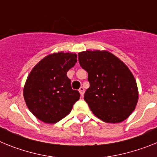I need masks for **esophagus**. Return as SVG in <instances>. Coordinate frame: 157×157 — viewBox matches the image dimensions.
I'll use <instances>...</instances> for the list:
<instances>
[{"instance_id":"34e87169","label":"esophagus","mask_w":157,"mask_h":157,"mask_svg":"<svg viewBox=\"0 0 157 157\" xmlns=\"http://www.w3.org/2000/svg\"><path fill=\"white\" fill-rule=\"evenodd\" d=\"M79 92H80V95H81V96H83L84 94V88H83V87H80V88H79Z\"/></svg>"}]
</instances>
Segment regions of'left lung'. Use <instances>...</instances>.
<instances>
[{"label":"left lung","mask_w":157,"mask_h":157,"mask_svg":"<svg viewBox=\"0 0 157 157\" xmlns=\"http://www.w3.org/2000/svg\"><path fill=\"white\" fill-rule=\"evenodd\" d=\"M78 59L88 72L90 87L84 100L92 113L105 122L118 123L126 119L138 100L137 83L127 66L106 50L80 52Z\"/></svg>","instance_id":"8db88e82"}]
</instances>
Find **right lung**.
I'll return each mask as SVG.
<instances>
[{"label":"right lung","instance_id":"obj_1","mask_svg":"<svg viewBox=\"0 0 157 157\" xmlns=\"http://www.w3.org/2000/svg\"><path fill=\"white\" fill-rule=\"evenodd\" d=\"M77 54L54 53L45 57L31 71L24 88V97L31 112L46 123H56L69 114L80 99L71 87L69 69L77 62Z\"/></svg>","mask_w":157,"mask_h":157}]
</instances>
